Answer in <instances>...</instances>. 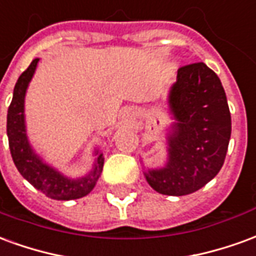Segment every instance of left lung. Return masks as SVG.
I'll return each instance as SVG.
<instances>
[{
  "label": "left lung",
  "mask_w": 256,
  "mask_h": 256,
  "mask_svg": "<svg viewBox=\"0 0 256 256\" xmlns=\"http://www.w3.org/2000/svg\"><path fill=\"white\" fill-rule=\"evenodd\" d=\"M168 104L177 119L168 137V163L145 177L156 192L184 196L220 172L230 140V111L218 75L204 63L178 70Z\"/></svg>",
  "instance_id": "left-lung-1"
}]
</instances>
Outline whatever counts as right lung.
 <instances>
[{
    "label": "right lung",
    "mask_w": 256,
    "mask_h": 256,
    "mask_svg": "<svg viewBox=\"0 0 256 256\" xmlns=\"http://www.w3.org/2000/svg\"><path fill=\"white\" fill-rule=\"evenodd\" d=\"M40 58H34L28 68L23 71L14 84V98L8 108L6 116V133L9 140V150L14 166L28 182L45 193L48 198L56 200H72L86 196L92 192L102 172L104 158L98 155L93 172L80 180H70L54 168L45 164L32 152L26 136L24 126V96L28 82L36 72Z\"/></svg>",
    "instance_id": "right-lung-1"
}]
</instances>
